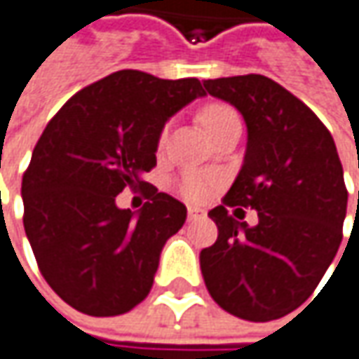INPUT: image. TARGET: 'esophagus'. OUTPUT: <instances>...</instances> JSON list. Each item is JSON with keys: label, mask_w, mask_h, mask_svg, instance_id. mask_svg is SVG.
I'll use <instances>...</instances> for the list:
<instances>
[{"label": "esophagus", "mask_w": 359, "mask_h": 359, "mask_svg": "<svg viewBox=\"0 0 359 359\" xmlns=\"http://www.w3.org/2000/svg\"><path fill=\"white\" fill-rule=\"evenodd\" d=\"M204 214V210H200V208L196 206H189L188 208V220H196L198 216H202Z\"/></svg>", "instance_id": "obj_1"}]
</instances>
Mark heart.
<instances>
[{
  "instance_id": "b5f03b06",
  "label": "heart",
  "mask_w": 359,
  "mask_h": 359,
  "mask_svg": "<svg viewBox=\"0 0 359 359\" xmlns=\"http://www.w3.org/2000/svg\"><path fill=\"white\" fill-rule=\"evenodd\" d=\"M202 123L206 127V131L210 135L214 131H218L220 127H224L226 123L238 118L236 111L228 104H220V102H214V104H208L206 109L202 111ZM165 141V133L161 135V143ZM218 186V177L216 175H210V173H200V171H189L186 173L180 182H177V191L189 200V202H204L212 196V191Z\"/></svg>"
}]
</instances>
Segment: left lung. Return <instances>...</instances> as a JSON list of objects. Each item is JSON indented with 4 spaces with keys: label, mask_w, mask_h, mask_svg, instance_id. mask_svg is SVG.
<instances>
[{
    "label": "left lung",
    "mask_w": 359,
    "mask_h": 359,
    "mask_svg": "<svg viewBox=\"0 0 359 359\" xmlns=\"http://www.w3.org/2000/svg\"><path fill=\"white\" fill-rule=\"evenodd\" d=\"M204 86L241 111L248 131L238 177L208 212L218 241L200 252L204 283L228 313L278 319L311 297L337 255L348 210L344 168L327 127L278 82L244 74ZM230 207L235 215L257 209L259 224L236 221Z\"/></svg>",
    "instance_id": "8db88e82"
}]
</instances>
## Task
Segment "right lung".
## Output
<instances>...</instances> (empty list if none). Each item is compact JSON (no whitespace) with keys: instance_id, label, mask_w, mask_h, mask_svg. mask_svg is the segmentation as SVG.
Instances as JSON below:
<instances>
[{"instance_id":"obj_1","label":"right lung","mask_w":359,"mask_h":359,"mask_svg":"<svg viewBox=\"0 0 359 359\" xmlns=\"http://www.w3.org/2000/svg\"><path fill=\"white\" fill-rule=\"evenodd\" d=\"M204 95L198 79L118 70L46 125L22 180L24 228L46 283L76 311L121 315L149 295L161 248L188 210L143 173L157 163L168 118ZM125 187L144 189L139 212L116 206Z\"/></svg>"}]
</instances>
